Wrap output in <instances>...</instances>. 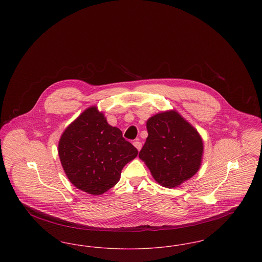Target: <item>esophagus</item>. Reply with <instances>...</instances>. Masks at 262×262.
I'll return each instance as SVG.
<instances>
[{
    "mask_svg": "<svg viewBox=\"0 0 262 262\" xmlns=\"http://www.w3.org/2000/svg\"><path fill=\"white\" fill-rule=\"evenodd\" d=\"M134 145H135V147H136L138 151L141 149V147H142V143H141L138 139L136 140V141H134Z\"/></svg>",
    "mask_w": 262,
    "mask_h": 262,
    "instance_id": "obj_1",
    "label": "esophagus"
}]
</instances>
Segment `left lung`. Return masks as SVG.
Listing matches in <instances>:
<instances>
[{"mask_svg": "<svg viewBox=\"0 0 262 262\" xmlns=\"http://www.w3.org/2000/svg\"><path fill=\"white\" fill-rule=\"evenodd\" d=\"M148 137L139 151L154 180L173 188L200 170L203 142L198 130L176 111L154 115L146 123Z\"/></svg>", "mask_w": 262, "mask_h": 262, "instance_id": "8db88e82", "label": "left lung"}]
</instances>
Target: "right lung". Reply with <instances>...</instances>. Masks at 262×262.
<instances>
[{
    "instance_id": "1",
    "label": "right lung",
    "mask_w": 262,
    "mask_h": 262,
    "mask_svg": "<svg viewBox=\"0 0 262 262\" xmlns=\"http://www.w3.org/2000/svg\"><path fill=\"white\" fill-rule=\"evenodd\" d=\"M137 148L121 129L107 123L95 106L69 125L59 141V156L71 183L89 194L99 195L114 187Z\"/></svg>"
}]
</instances>
